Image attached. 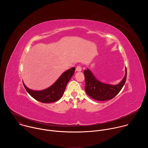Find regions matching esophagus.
I'll return each instance as SVG.
<instances>
[{
  "label": "esophagus",
  "instance_id": "34e87169",
  "mask_svg": "<svg viewBox=\"0 0 148 148\" xmlns=\"http://www.w3.org/2000/svg\"><path fill=\"white\" fill-rule=\"evenodd\" d=\"M75 70H76V71H81L82 69H81V67L80 66H77V67H76Z\"/></svg>",
  "mask_w": 148,
  "mask_h": 148
}]
</instances>
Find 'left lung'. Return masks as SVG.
Instances as JSON below:
<instances>
[{"label": "left lung", "mask_w": 148, "mask_h": 148, "mask_svg": "<svg viewBox=\"0 0 148 148\" xmlns=\"http://www.w3.org/2000/svg\"><path fill=\"white\" fill-rule=\"evenodd\" d=\"M85 76V90L91 98L97 101H107L112 99L121 90L126 79L127 71L125 70V75L123 79L117 85H111L98 81L92 72L87 69L84 71Z\"/></svg>", "instance_id": "1"}]
</instances>
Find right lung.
I'll return each mask as SVG.
<instances>
[{
	"mask_svg": "<svg viewBox=\"0 0 148 148\" xmlns=\"http://www.w3.org/2000/svg\"><path fill=\"white\" fill-rule=\"evenodd\" d=\"M75 70V67H73L64 72L51 86L43 90H30L23 82V86L27 92L35 99L43 103L56 102L59 100L64 94L67 83L73 75Z\"/></svg>",
	"mask_w": 148,
	"mask_h": 148,
	"instance_id": "obj_1",
	"label": "right lung"
}]
</instances>
